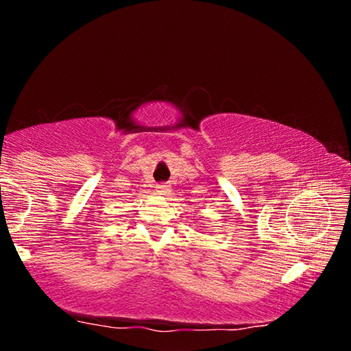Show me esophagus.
Returning <instances> with one entry per match:
<instances>
[{
  "label": "esophagus",
  "instance_id": "34e87169",
  "mask_svg": "<svg viewBox=\"0 0 351 351\" xmlns=\"http://www.w3.org/2000/svg\"><path fill=\"white\" fill-rule=\"evenodd\" d=\"M156 189H158L156 192H158L159 195H167V193H169V187L165 186V184H162V186H158Z\"/></svg>",
  "mask_w": 351,
  "mask_h": 351
}]
</instances>
